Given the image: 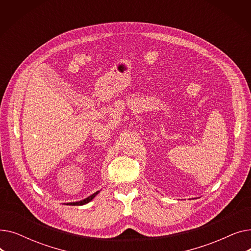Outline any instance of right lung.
Wrapping results in <instances>:
<instances>
[{
  "label": "right lung",
  "mask_w": 251,
  "mask_h": 251,
  "mask_svg": "<svg viewBox=\"0 0 251 251\" xmlns=\"http://www.w3.org/2000/svg\"><path fill=\"white\" fill-rule=\"evenodd\" d=\"M100 190H99V191L95 192L94 194H91L90 196L86 197V199H84V200H82V201H74V202H67V203H64V204H66V205H83V204H86V203H88L89 201H91L92 200H94L95 197L100 193Z\"/></svg>",
  "instance_id": "obj_1"
}]
</instances>
